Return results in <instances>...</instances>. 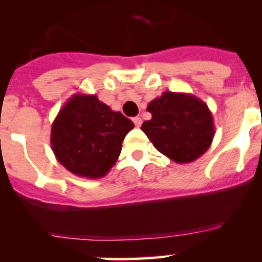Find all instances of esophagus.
Returning <instances> with one entry per match:
<instances>
[{
  "instance_id": "esophagus-1",
  "label": "esophagus",
  "mask_w": 262,
  "mask_h": 262,
  "mask_svg": "<svg viewBox=\"0 0 262 262\" xmlns=\"http://www.w3.org/2000/svg\"><path fill=\"white\" fill-rule=\"evenodd\" d=\"M133 123L137 128H139V126L142 125V119L139 118V116H136V118H133Z\"/></svg>"
}]
</instances>
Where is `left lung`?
I'll use <instances>...</instances> for the list:
<instances>
[{
    "instance_id": "obj_1",
    "label": "left lung",
    "mask_w": 262,
    "mask_h": 262,
    "mask_svg": "<svg viewBox=\"0 0 262 262\" xmlns=\"http://www.w3.org/2000/svg\"><path fill=\"white\" fill-rule=\"evenodd\" d=\"M150 120L142 124L148 139L176 163H190L212 144L215 128L208 105L185 92L166 91L148 104Z\"/></svg>"
}]
</instances>
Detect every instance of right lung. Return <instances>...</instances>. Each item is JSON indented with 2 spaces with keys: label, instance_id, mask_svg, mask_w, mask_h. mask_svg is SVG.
Listing matches in <instances>:
<instances>
[{
  "label": "right lung",
  "instance_id": "right-lung-1",
  "mask_svg": "<svg viewBox=\"0 0 262 262\" xmlns=\"http://www.w3.org/2000/svg\"><path fill=\"white\" fill-rule=\"evenodd\" d=\"M133 121L113 112L96 95L76 94L55 116L50 146L58 162L80 178H104L121 152Z\"/></svg>",
  "mask_w": 262,
  "mask_h": 262
}]
</instances>
